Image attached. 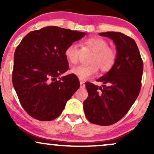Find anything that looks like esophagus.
Instances as JSON below:
<instances>
[{"label": "esophagus", "mask_w": 154, "mask_h": 154, "mask_svg": "<svg viewBox=\"0 0 154 154\" xmlns=\"http://www.w3.org/2000/svg\"><path fill=\"white\" fill-rule=\"evenodd\" d=\"M79 83H80V88H85V82H83V81L80 80V81H79Z\"/></svg>", "instance_id": "34e87169"}]
</instances>
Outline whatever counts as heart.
<instances>
[{
	"mask_svg": "<svg viewBox=\"0 0 154 154\" xmlns=\"http://www.w3.org/2000/svg\"><path fill=\"white\" fill-rule=\"evenodd\" d=\"M83 46L94 52L89 66H77L73 67L71 72L77 76L79 79L86 80L97 73L98 67L100 70L107 72L110 70L116 62V54L115 51L109 47V44L105 40L100 38H90L82 43ZM80 50L77 43H72L65 49L64 55L67 61L72 64L77 63Z\"/></svg>",
	"mask_w": 154,
	"mask_h": 154,
	"instance_id": "b5f03b06",
	"label": "heart"
}]
</instances>
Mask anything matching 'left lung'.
I'll use <instances>...</instances> for the list:
<instances>
[{"label": "left lung", "instance_id": "8db88e82", "mask_svg": "<svg viewBox=\"0 0 154 154\" xmlns=\"http://www.w3.org/2000/svg\"><path fill=\"white\" fill-rule=\"evenodd\" d=\"M116 45L114 66L97 79L101 87L86 82L88 98L83 102L88 121L108 126L117 122L135 103L141 88L143 63L133 39L118 32L99 33Z\"/></svg>", "mask_w": 154, "mask_h": 154}]
</instances>
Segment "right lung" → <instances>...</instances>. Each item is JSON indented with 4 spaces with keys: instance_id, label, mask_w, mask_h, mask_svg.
Returning <instances> with one entry per match:
<instances>
[{
    "instance_id": "obj_1",
    "label": "right lung",
    "mask_w": 154,
    "mask_h": 154,
    "mask_svg": "<svg viewBox=\"0 0 154 154\" xmlns=\"http://www.w3.org/2000/svg\"><path fill=\"white\" fill-rule=\"evenodd\" d=\"M85 32L49 26L30 32L14 53L12 82L22 107L40 121L57 118L79 88L77 76L60 77L69 69L64 52Z\"/></svg>"
}]
</instances>
